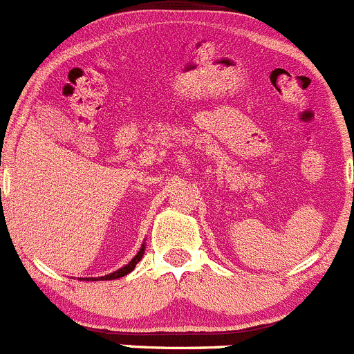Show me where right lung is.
Segmentation results:
<instances>
[{"label": "right lung", "mask_w": 354, "mask_h": 354, "mask_svg": "<svg viewBox=\"0 0 354 354\" xmlns=\"http://www.w3.org/2000/svg\"><path fill=\"white\" fill-rule=\"evenodd\" d=\"M143 255H145V243L141 244L138 255L134 257V259H132L131 262L127 263V266L120 267V269H118V270L106 274V276H101V277H80V279H82V281H88V279H91V281H99V279H102V281H110V279H118V277H124V276H127L129 272H132V270H134V267H136V263L140 262L141 259H143Z\"/></svg>", "instance_id": "obj_1"}]
</instances>
